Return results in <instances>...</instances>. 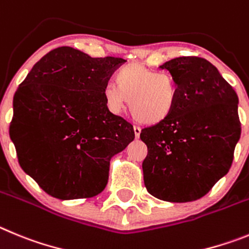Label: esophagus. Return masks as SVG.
Instances as JSON below:
<instances>
[{
  "label": "esophagus",
  "instance_id": "obj_1",
  "mask_svg": "<svg viewBox=\"0 0 249 249\" xmlns=\"http://www.w3.org/2000/svg\"><path fill=\"white\" fill-rule=\"evenodd\" d=\"M140 133H141L140 127L136 126V125H134V134H135L136 139H139V136H140Z\"/></svg>",
  "mask_w": 249,
  "mask_h": 249
}]
</instances>
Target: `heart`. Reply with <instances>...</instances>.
<instances>
[{
  "instance_id": "b5f03b06",
  "label": "heart",
  "mask_w": 249,
  "mask_h": 249,
  "mask_svg": "<svg viewBox=\"0 0 249 249\" xmlns=\"http://www.w3.org/2000/svg\"><path fill=\"white\" fill-rule=\"evenodd\" d=\"M114 80L103 88L105 107L113 114L122 113L129 100L134 119L154 125L169 119L178 105V84L167 73L131 63L116 71Z\"/></svg>"
}]
</instances>
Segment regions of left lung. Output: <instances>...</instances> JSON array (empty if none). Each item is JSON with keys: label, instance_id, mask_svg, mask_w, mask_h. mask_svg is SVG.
Instances as JSON below:
<instances>
[{"label": "left lung", "instance_id": "8db88e82", "mask_svg": "<svg viewBox=\"0 0 249 249\" xmlns=\"http://www.w3.org/2000/svg\"><path fill=\"white\" fill-rule=\"evenodd\" d=\"M178 84L169 119L141 130L147 146L142 161L147 192L170 202L205 196L225 176L241 136L238 97L216 67L187 55L160 66Z\"/></svg>", "mask_w": 249, "mask_h": 249}]
</instances>
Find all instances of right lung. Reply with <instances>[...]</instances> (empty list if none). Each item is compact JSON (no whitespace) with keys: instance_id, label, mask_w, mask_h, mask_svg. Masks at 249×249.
Wrapping results in <instances>:
<instances>
[{"instance_id":"right-lung-1","label":"right lung","mask_w":249,"mask_h":249,"mask_svg":"<svg viewBox=\"0 0 249 249\" xmlns=\"http://www.w3.org/2000/svg\"><path fill=\"white\" fill-rule=\"evenodd\" d=\"M126 60L59 47L38 60L13 97L10 136L18 162L59 200L97 196L133 125L107 109L103 88Z\"/></svg>"}]
</instances>
